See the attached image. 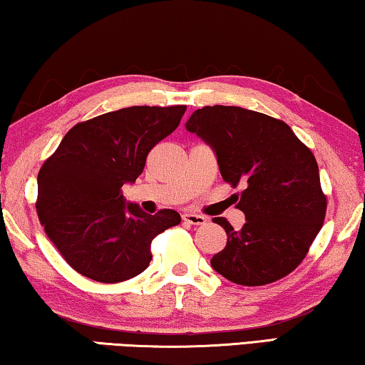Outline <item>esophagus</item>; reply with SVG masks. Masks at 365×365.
Returning a JSON list of instances; mask_svg holds the SVG:
<instances>
[{"label":"esophagus","mask_w":365,"mask_h":365,"mask_svg":"<svg viewBox=\"0 0 365 365\" xmlns=\"http://www.w3.org/2000/svg\"><path fill=\"white\" fill-rule=\"evenodd\" d=\"M182 220L187 222V225H193V226H203L206 222V217L201 215H195V213H185L182 216Z\"/></svg>","instance_id":"1"}]
</instances>
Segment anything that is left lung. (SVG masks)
Returning <instances> with one entry per match:
<instances>
[{"instance_id": "1", "label": "left lung", "mask_w": 365, "mask_h": 365, "mask_svg": "<svg viewBox=\"0 0 365 365\" xmlns=\"http://www.w3.org/2000/svg\"><path fill=\"white\" fill-rule=\"evenodd\" d=\"M187 129L215 149L222 180L246 187L236 205L242 230L213 217L227 242L211 267L244 287L284 279L307 257L328 208L313 152L284 121L239 106L201 108Z\"/></svg>"}]
</instances>
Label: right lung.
I'll use <instances>...</instances> for the list:
<instances>
[{
  "mask_svg": "<svg viewBox=\"0 0 365 365\" xmlns=\"http://www.w3.org/2000/svg\"><path fill=\"white\" fill-rule=\"evenodd\" d=\"M187 106H130L68 130L37 175L36 210L47 237L70 267L101 284L149 267L152 239L180 222L173 210L148 215L124 205L154 145L180 124Z\"/></svg>",
  "mask_w": 365,
  "mask_h": 365,
  "instance_id": "obj_1",
  "label": "right lung"
}]
</instances>
